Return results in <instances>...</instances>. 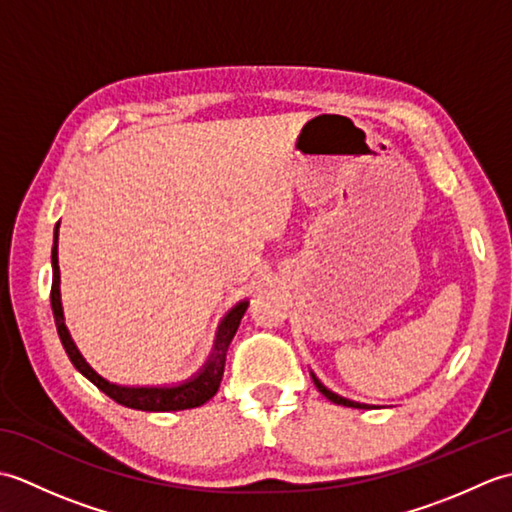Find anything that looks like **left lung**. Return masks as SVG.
<instances>
[{"mask_svg": "<svg viewBox=\"0 0 512 512\" xmlns=\"http://www.w3.org/2000/svg\"><path fill=\"white\" fill-rule=\"evenodd\" d=\"M312 380H314V385H317V389L321 391V394L328 398V400H332V402H336V405H343V407H354V409H367V405H361V402H354V400H347V398H343V396H339V394H334V391H330L328 387H325L321 380L312 374Z\"/></svg>", "mask_w": 512, "mask_h": 512, "instance_id": "left-lung-1", "label": "left lung"}]
</instances>
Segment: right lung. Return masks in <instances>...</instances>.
<instances>
[{"mask_svg":"<svg viewBox=\"0 0 512 512\" xmlns=\"http://www.w3.org/2000/svg\"><path fill=\"white\" fill-rule=\"evenodd\" d=\"M57 239H59V224L57 231H54V246H52V290H50V301H52V314H54V323H57V332L59 339L68 352L72 365L79 369V372L92 380V383L99 387L103 394L116 400L118 405H125L129 409H140V411H180V409H193L204 405L206 400L215 396L217 387L222 383V374H224V361H226V352L228 345H231L233 336L239 328V321H242L244 312L248 308V301L237 303V306L226 314L220 330H217V339L215 347L209 361H206L202 372L182 383L178 387H118L107 383L105 378H101L94 369L85 363V358L81 352L76 350V345L72 341V336L65 328L63 321V308H61V295H59V257H57Z\"/></svg>","mask_w":512,"mask_h":512,"instance_id":"1","label":"right lung"}]
</instances>
